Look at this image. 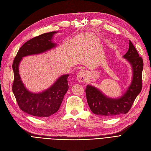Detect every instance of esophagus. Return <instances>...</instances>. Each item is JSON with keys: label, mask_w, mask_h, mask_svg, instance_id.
<instances>
[{"label": "esophagus", "mask_w": 151, "mask_h": 151, "mask_svg": "<svg viewBox=\"0 0 151 151\" xmlns=\"http://www.w3.org/2000/svg\"><path fill=\"white\" fill-rule=\"evenodd\" d=\"M87 78V73L86 71L84 70H81L77 75V80L80 82H83L86 80Z\"/></svg>", "instance_id": "esophagus-1"}]
</instances>
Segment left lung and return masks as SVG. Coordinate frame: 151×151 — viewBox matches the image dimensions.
<instances>
[{"label":"left lung","instance_id":"obj_1","mask_svg":"<svg viewBox=\"0 0 151 151\" xmlns=\"http://www.w3.org/2000/svg\"><path fill=\"white\" fill-rule=\"evenodd\" d=\"M123 58L131 65L132 79L127 89L119 98L106 96L99 89L87 85L86 94L87 101L92 113L105 117H111L126 114L130 109L133 102L142 89V71L143 60L130 40L129 47Z\"/></svg>","mask_w":151,"mask_h":151}]
</instances>
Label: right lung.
I'll return each instance as SVG.
<instances>
[{
  "label": "right lung",
  "instance_id": "right-lung-1",
  "mask_svg": "<svg viewBox=\"0 0 151 151\" xmlns=\"http://www.w3.org/2000/svg\"><path fill=\"white\" fill-rule=\"evenodd\" d=\"M58 32V31H53L30 39L21 47L13 63V92L20 109L32 116L45 117L56 113L68 89V74L61 75L50 88L35 93L26 88L19 73V63L24 57L40 54L57 46V43H54L52 39Z\"/></svg>",
  "mask_w": 151,
  "mask_h": 151
}]
</instances>
